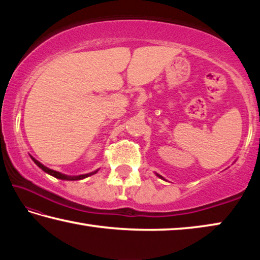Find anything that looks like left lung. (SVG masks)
I'll use <instances>...</instances> for the list:
<instances>
[{
    "instance_id": "8db88e82",
    "label": "left lung",
    "mask_w": 260,
    "mask_h": 260,
    "mask_svg": "<svg viewBox=\"0 0 260 260\" xmlns=\"http://www.w3.org/2000/svg\"><path fill=\"white\" fill-rule=\"evenodd\" d=\"M159 178H161V177H160V175H159Z\"/></svg>"
}]
</instances>
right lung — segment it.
I'll return each mask as SVG.
<instances>
[{"label":"right lung","instance_id":"obj_1","mask_svg":"<svg viewBox=\"0 0 260 260\" xmlns=\"http://www.w3.org/2000/svg\"><path fill=\"white\" fill-rule=\"evenodd\" d=\"M32 159L34 160L35 164H37L39 167H40V169H42L43 171H45V172L49 173L50 175H52V177H55V178H57V179H61V180H81V179H85V178H87V177H89V175H91V174L96 173V172H94V173H89V174L77 175V177H69V175H64V174H61V173H59V172H56V171H52V170H50V169H48V167H46V166H43V165L41 164V162H39L37 159H34L33 157H32Z\"/></svg>","mask_w":260,"mask_h":260}]
</instances>
